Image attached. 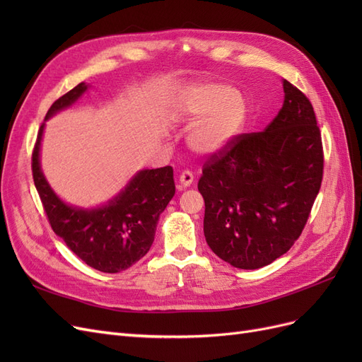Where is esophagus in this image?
<instances>
[{
	"instance_id": "34e87169",
	"label": "esophagus",
	"mask_w": 362,
	"mask_h": 362,
	"mask_svg": "<svg viewBox=\"0 0 362 362\" xmlns=\"http://www.w3.org/2000/svg\"><path fill=\"white\" fill-rule=\"evenodd\" d=\"M192 182H193V173H192V170H182L181 175H180L181 187H189Z\"/></svg>"
}]
</instances>
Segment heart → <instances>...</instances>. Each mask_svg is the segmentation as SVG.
<instances>
[{"label":"heart","instance_id":"obj_1","mask_svg":"<svg viewBox=\"0 0 362 362\" xmlns=\"http://www.w3.org/2000/svg\"><path fill=\"white\" fill-rule=\"evenodd\" d=\"M180 119L199 124L189 137L190 146L202 152L221 151L242 128L246 117V103L233 87L225 84H198L185 89L177 103Z\"/></svg>","mask_w":362,"mask_h":362}]
</instances>
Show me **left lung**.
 I'll return each mask as SVG.
<instances>
[{"label": "left lung", "mask_w": 362, "mask_h": 362, "mask_svg": "<svg viewBox=\"0 0 362 362\" xmlns=\"http://www.w3.org/2000/svg\"><path fill=\"white\" fill-rule=\"evenodd\" d=\"M284 104L259 133L237 134L206 158L198 189L204 234L214 254L238 269H259L293 246L323 180V145L314 108L284 80Z\"/></svg>", "instance_id": "left-lung-1"}]
</instances>
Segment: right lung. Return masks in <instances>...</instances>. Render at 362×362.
<instances>
[{"label":"right lung","instance_id":"right-lung-1","mask_svg":"<svg viewBox=\"0 0 362 362\" xmlns=\"http://www.w3.org/2000/svg\"><path fill=\"white\" fill-rule=\"evenodd\" d=\"M80 83L49 107L45 119L69 107L84 93ZM40 125L31 154L36 190L48 222L66 246L87 266L104 273L127 270L146 255L154 242L158 217L175 194L173 169H146L137 173L127 189L98 210H78L62 202L51 190L39 164Z\"/></svg>","mask_w":362,"mask_h":362}]
</instances>
